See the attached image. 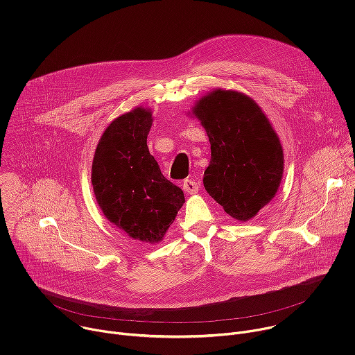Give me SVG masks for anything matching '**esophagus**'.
I'll use <instances>...</instances> for the list:
<instances>
[{
  "label": "esophagus",
  "mask_w": 355,
  "mask_h": 355,
  "mask_svg": "<svg viewBox=\"0 0 355 355\" xmlns=\"http://www.w3.org/2000/svg\"><path fill=\"white\" fill-rule=\"evenodd\" d=\"M182 189H184L187 193L193 195V193H196V192H198L199 185H198L193 180H185V181H184V184H182Z\"/></svg>",
  "instance_id": "1"
}]
</instances>
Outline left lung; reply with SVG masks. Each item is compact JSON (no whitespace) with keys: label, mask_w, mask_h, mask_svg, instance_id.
<instances>
[{"label":"left lung","mask_w":355,"mask_h":355,"mask_svg":"<svg viewBox=\"0 0 355 355\" xmlns=\"http://www.w3.org/2000/svg\"><path fill=\"white\" fill-rule=\"evenodd\" d=\"M191 115L211 143L207 192L233 219H252L275 196L284 174V148L270 119L251 96L223 88L196 99Z\"/></svg>","instance_id":"8db88e82"}]
</instances>
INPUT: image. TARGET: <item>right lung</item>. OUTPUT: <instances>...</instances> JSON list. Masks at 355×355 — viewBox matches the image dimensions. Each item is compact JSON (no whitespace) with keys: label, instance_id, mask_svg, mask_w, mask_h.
<instances>
[{"label":"right lung","instance_id":"1","mask_svg":"<svg viewBox=\"0 0 355 355\" xmlns=\"http://www.w3.org/2000/svg\"><path fill=\"white\" fill-rule=\"evenodd\" d=\"M151 125L153 111L144 107L115 118L96 144L91 184L99 209L112 225L135 240L157 244L185 198L150 155Z\"/></svg>","mask_w":355,"mask_h":355}]
</instances>
